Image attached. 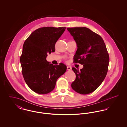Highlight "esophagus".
I'll return each mask as SVG.
<instances>
[{
    "instance_id": "esophagus-1",
    "label": "esophagus",
    "mask_w": 127,
    "mask_h": 127,
    "mask_svg": "<svg viewBox=\"0 0 127 127\" xmlns=\"http://www.w3.org/2000/svg\"><path fill=\"white\" fill-rule=\"evenodd\" d=\"M66 69H67V70L70 71V70H71V67L70 66H66Z\"/></svg>"
}]
</instances>
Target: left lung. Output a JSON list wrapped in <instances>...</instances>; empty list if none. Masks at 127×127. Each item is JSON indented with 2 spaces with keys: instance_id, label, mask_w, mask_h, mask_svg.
<instances>
[{
  "instance_id": "left-lung-1",
  "label": "left lung",
  "mask_w": 127,
  "mask_h": 127,
  "mask_svg": "<svg viewBox=\"0 0 127 127\" xmlns=\"http://www.w3.org/2000/svg\"><path fill=\"white\" fill-rule=\"evenodd\" d=\"M67 30L78 47L73 62L83 65L80 70L72 68L76 79L71 87L80 94H90L102 83L108 72L109 58L106 45L101 36L87 28H68Z\"/></svg>"
}]
</instances>
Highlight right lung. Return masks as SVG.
<instances>
[{"instance_id": "right-lung-1", "label": "right lung", "mask_w": 127, "mask_h": 127, "mask_svg": "<svg viewBox=\"0 0 127 127\" xmlns=\"http://www.w3.org/2000/svg\"><path fill=\"white\" fill-rule=\"evenodd\" d=\"M66 29L40 28L24 42L20 58L22 73L26 84L36 93L46 94L52 91L57 79L66 71V66L63 63L53 65L46 60L47 53L55 52V44Z\"/></svg>"}]
</instances>
